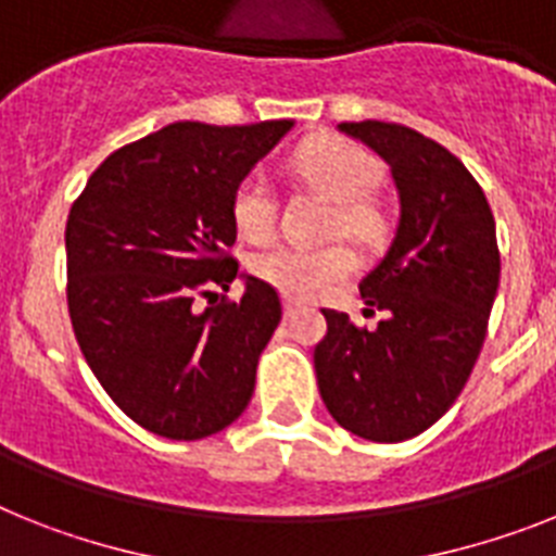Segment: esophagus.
<instances>
[{
    "label": "esophagus",
    "instance_id": "obj_1",
    "mask_svg": "<svg viewBox=\"0 0 556 556\" xmlns=\"http://www.w3.org/2000/svg\"><path fill=\"white\" fill-rule=\"evenodd\" d=\"M298 306H301V304H298L295 298H289V295L283 298V315H287V318H292V315H295Z\"/></svg>",
    "mask_w": 556,
    "mask_h": 556
}]
</instances>
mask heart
<instances>
[{"instance_id": "heart-1", "label": "heart", "mask_w": 556, "mask_h": 556, "mask_svg": "<svg viewBox=\"0 0 556 556\" xmlns=\"http://www.w3.org/2000/svg\"><path fill=\"white\" fill-rule=\"evenodd\" d=\"M292 169L301 181L338 201L334 229L357 241H371L383 229V215L371 204V190L380 181V164L364 147L338 136H318L298 147ZM232 222L250 241H267L278 222V199L264 173H250L232 192ZM357 255L343 244L309 247L278 244L255 255L252 273L273 283L283 295L318 298L350 278Z\"/></svg>"}]
</instances>
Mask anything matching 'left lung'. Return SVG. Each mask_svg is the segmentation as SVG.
<instances>
[{
    "instance_id": "1",
    "label": "left lung",
    "mask_w": 556,
    "mask_h": 556,
    "mask_svg": "<svg viewBox=\"0 0 556 556\" xmlns=\"http://www.w3.org/2000/svg\"><path fill=\"white\" fill-rule=\"evenodd\" d=\"M389 164L401 199L397 232L361 281L378 329L324 309L315 375L329 415L364 440L401 443L426 432L463 392L483 350L500 283L492 206L443 144L392 122H343Z\"/></svg>"
}]
</instances>
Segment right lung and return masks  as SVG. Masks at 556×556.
<instances>
[{"instance_id": "1", "label": "right lung", "mask_w": 556, "mask_h": 556, "mask_svg": "<svg viewBox=\"0 0 556 556\" xmlns=\"http://www.w3.org/2000/svg\"><path fill=\"white\" fill-rule=\"evenodd\" d=\"M289 130L167 124L110 153L73 201V332L113 403L159 438H210L250 403L281 298L247 275L241 301H195L238 278L232 192Z\"/></svg>"}]
</instances>
